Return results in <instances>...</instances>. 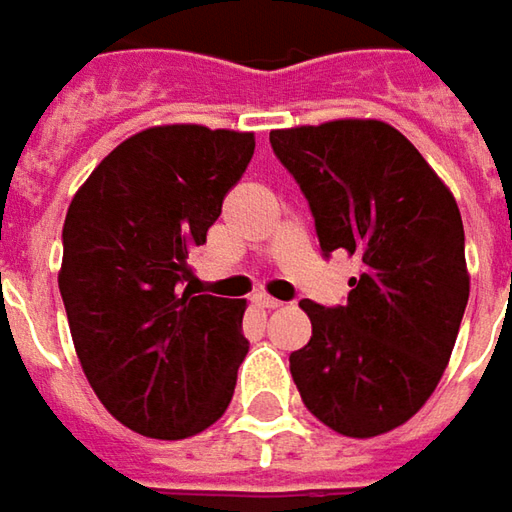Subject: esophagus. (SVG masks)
<instances>
[{"label": "esophagus", "instance_id": "esophagus-1", "mask_svg": "<svg viewBox=\"0 0 512 512\" xmlns=\"http://www.w3.org/2000/svg\"><path fill=\"white\" fill-rule=\"evenodd\" d=\"M253 305L262 307V310H276V307H282V302L273 299V296H265V293H256V296H253Z\"/></svg>", "mask_w": 512, "mask_h": 512}]
</instances>
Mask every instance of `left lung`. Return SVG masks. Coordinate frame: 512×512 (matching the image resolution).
Segmentation results:
<instances>
[{
  "label": "left lung",
  "mask_w": 512,
  "mask_h": 512,
  "mask_svg": "<svg viewBox=\"0 0 512 512\" xmlns=\"http://www.w3.org/2000/svg\"><path fill=\"white\" fill-rule=\"evenodd\" d=\"M270 145L310 202L322 250L359 259L347 305L299 302L313 336L290 353L293 382L330 430L390 433L433 396L459 336L470 296L459 205L379 119L270 130Z\"/></svg>",
  "instance_id": "left-lung-1"
}]
</instances>
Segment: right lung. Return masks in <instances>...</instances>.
Returning a JSON list of instances; mask_svg holds the SVG:
<instances>
[{
    "mask_svg": "<svg viewBox=\"0 0 512 512\" xmlns=\"http://www.w3.org/2000/svg\"><path fill=\"white\" fill-rule=\"evenodd\" d=\"M253 148L245 130L156 125L110 150L70 199L59 293L73 347L99 402L139 436H196L233 399L247 302L182 282Z\"/></svg>",
    "mask_w": 512,
    "mask_h": 512,
    "instance_id": "1",
    "label": "right lung"
}]
</instances>
